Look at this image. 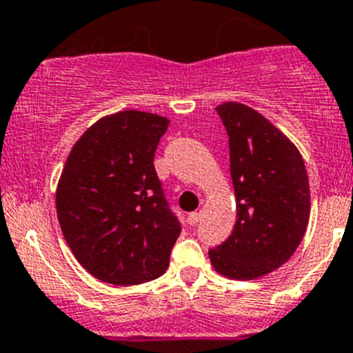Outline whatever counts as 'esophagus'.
I'll use <instances>...</instances> for the list:
<instances>
[{"instance_id":"esophagus-1","label":"esophagus","mask_w":353,"mask_h":353,"mask_svg":"<svg viewBox=\"0 0 353 353\" xmlns=\"http://www.w3.org/2000/svg\"><path fill=\"white\" fill-rule=\"evenodd\" d=\"M199 221H200V212H190V214H188V225H192V227H193V225H196V223H199Z\"/></svg>"}]
</instances>
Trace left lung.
Masks as SVG:
<instances>
[{"label":"left lung","instance_id":"1","mask_svg":"<svg viewBox=\"0 0 353 353\" xmlns=\"http://www.w3.org/2000/svg\"><path fill=\"white\" fill-rule=\"evenodd\" d=\"M230 149L237 220L212 268L227 278L255 279L283 265L303 241L310 220V183L301 153L262 114L221 103Z\"/></svg>","mask_w":353,"mask_h":353}]
</instances>
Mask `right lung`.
I'll return each mask as SVG.
<instances>
[{"mask_svg":"<svg viewBox=\"0 0 353 353\" xmlns=\"http://www.w3.org/2000/svg\"><path fill=\"white\" fill-rule=\"evenodd\" d=\"M169 123L123 110L101 117L70 151L56 192L58 220L75 259L100 281L139 285L169 268L181 223L153 163Z\"/></svg>","mask_w":353,"mask_h":353,"instance_id":"add662e5","label":"right lung"}]
</instances>
